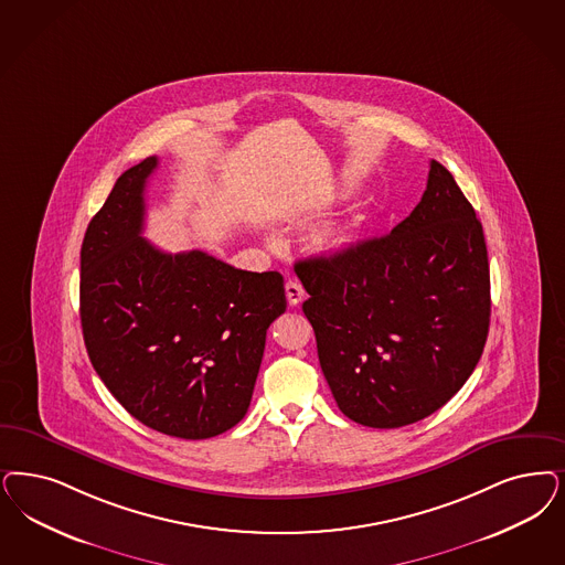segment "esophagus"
Listing matches in <instances>:
<instances>
[{
    "label": "esophagus",
    "mask_w": 565,
    "mask_h": 565,
    "mask_svg": "<svg viewBox=\"0 0 565 565\" xmlns=\"http://www.w3.org/2000/svg\"><path fill=\"white\" fill-rule=\"evenodd\" d=\"M286 298L290 302V307H298L305 300V288L298 279H288L286 281Z\"/></svg>",
    "instance_id": "esophagus-1"
}]
</instances>
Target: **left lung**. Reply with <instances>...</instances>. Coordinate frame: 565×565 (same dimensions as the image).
I'll return each instance as SVG.
<instances>
[{
    "label": "left lung",
    "instance_id": "1",
    "mask_svg": "<svg viewBox=\"0 0 565 565\" xmlns=\"http://www.w3.org/2000/svg\"><path fill=\"white\" fill-rule=\"evenodd\" d=\"M323 375L361 426L403 428L448 401L476 370L490 323L482 223L431 160L428 188L388 235L298 260Z\"/></svg>",
    "mask_w": 565,
    "mask_h": 565
}]
</instances>
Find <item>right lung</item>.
Returning <instances> with one entry per match:
<instances>
[{"instance_id": "add662e5", "label": "right lung", "mask_w": 565, "mask_h": 565, "mask_svg": "<svg viewBox=\"0 0 565 565\" xmlns=\"http://www.w3.org/2000/svg\"><path fill=\"white\" fill-rule=\"evenodd\" d=\"M150 156L118 177L81 246V328L89 361L143 426L202 440L246 415L265 338L286 311L277 271L235 269L141 237Z\"/></svg>"}]
</instances>
